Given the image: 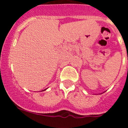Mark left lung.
<instances>
[{"mask_svg":"<svg viewBox=\"0 0 128 128\" xmlns=\"http://www.w3.org/2000/svg\"><path fill=\"white\" fill-rule=\"evenodd\" d=\"M103 93H104V92H103Z\"/></svg>","mask_w":128,"mask_h":128,"instance_id":"8db88e82","label":"left lung"}]
</instances>
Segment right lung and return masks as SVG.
Segmentation results:
<instances>
[{
    "mask_svg": "<svg viewBox=\"0 0 128 128\" xmlns=\"http://www.w3.org/2000/svg\"><path fill=\"white\" fill-rule=\"evenodd\" d=\"M47 90V89H45V90H44L43 91H45V90Z\"/></svg>",
    "mask_w": 128,
    "mask_h": 128,
    "instance_id": "1",
    "label": "right lung"
}]
</instances>
